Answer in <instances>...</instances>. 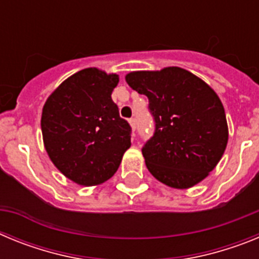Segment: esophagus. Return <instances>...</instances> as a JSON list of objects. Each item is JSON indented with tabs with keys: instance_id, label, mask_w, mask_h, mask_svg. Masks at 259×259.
Wrapping results in <instances>:
<instances>
[{
	"instance_id": "obj_1",
	"label": "esophagus",
	"mask_w": 259,
	"mask_h": 259,
	"mask_svg": "<svg viewBox=\"0 0 259 259\" xmlns=\"http://www.w3.org/2000/svg\"><path fill=\"white\" fill-rule=\"evenodd\" d=\"M128 123L132 127V132H135V130H136V120H135V118L128 119ZM132 136H135V134H132Z\"/></svg>"
}]
</instances>
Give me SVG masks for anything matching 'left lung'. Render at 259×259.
<instances>
[{"mask_svg": "<svg viewBox=\"0 0 259 259\" xmlns=\"http://www.w3.org/2000/svg\"><path fill=\"white\" fill-rule=\"evenodd\" d=\"M134 91L149 100L154 135L143 155L149 172L171 188L202 182L221 161L228 141L226 113L203 80L180 67L125 75Z\"/></svg>", "mask_w": 259, "mask_h": 259, "instance_id": "1", "label": "left lung"}]
</instances>
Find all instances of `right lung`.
Listing matches in <instances>:
<instances>
[{"mask_svg":"<svg viewBox=\"0 0 259 259\" xmlns=\"http://www.w3.org/2000/svg\"><path fill=\"white\" fill-rule=\"evenodd\" d=\"M116 74L91 67L66 79L42 107L41 131L54 166L76 184L98 185L118 170L131 127L111 100Z\"/></svg>","mask_w":259,"mask_h":259,"instance_id":"obj_1","label":"right lung"}]
</instances>
